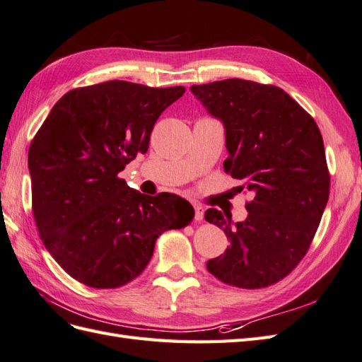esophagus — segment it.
I'll return each instance as SVG.
<instances>
[{"instance_id": "esophagus-1", "label": "esophagus", "mask_w": 362, "mask_h": 362, "mask_svg": "<svg viewBox=\"0 0 362 362\" xmlns=\"http://www.w3.org/2000/svg\"><path fill=\"white\" fill-rule=\"evenodd\" d=\"M194 211H195V216L194 218L197 221H202L203 220V215H204V209L202 204H194Z\"/></svg>"}]
</instances>
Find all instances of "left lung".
<instances>
[{
	"instance_id": "8db88e82",
	"label": "left lung",
	"mask_w": 362,
	"mask_h": 362,
	"mask_svg": "<svg viewBox=\"0 0 362 362\" xmlns=\"http://www.w3.org/2000/svg\"><path fill=\"white\" fill-rule=\"evenodd\" d=\"M191 92L223 122L226 173L255 195L244 221L206 211L204 220L230 240L206 267L238 288L273 285L302 261L326 208L330 175L322 133L296 100L273 85L229 78L192 85Z\"/></svg>"
}]
</instances>
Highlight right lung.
<instances>
[{
    "instance_id": "1",
    "label": "right lung",
    "mask_w": 362,
    "mask_h": 362,
    "mask_svg": "<svg viewBox=\"0 0 362 362\" xmlns=\"http://www.w3.org/2000/svg\"><path fill=\"white\" fill-rule=\"evenodd\" d=\"M183 92L122 80L72 89L30 144L40 240L76 281L92 288L126 285L150 262L159 235L194 218V208L179 195L153 197L118 177L138 153H147L154 122Z\"/></svg>"
}]
</instances>
